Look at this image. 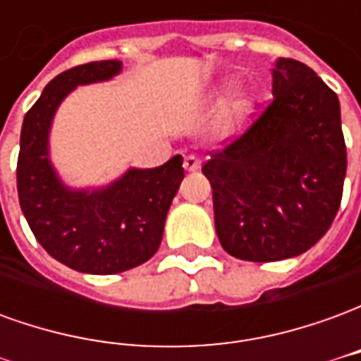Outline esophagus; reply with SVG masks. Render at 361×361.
I'll return each mask as SVG.
<instances>
[{"label":"esophagus","mask_w":361,"mask_h":361,"mask_svg":"<svg viewBox=\"0 0 361 361\" xmlns=\"http://www.w3.org/2000/svg\"><path fill=\"white\" fill-rule=\"evenodd\" d=\"M183 168H185V172H197L201 168V160L193 154H189V157L183 158Z\"/></svg>","instance_id":"34e87169"}]
</instances>
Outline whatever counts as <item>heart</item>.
<instances>
[{"label": "heart", "mask_w": 361, "mask_h": 361, "mask_svg": "<svg viewBox=\"0 0 361 361\" xmlns=\"http://www.w3.org/2000/svg\"><path fill=\"white\" fill-rule=\"evenodd\" d=\"M232 85H234V79L224 77L212 89L211 100L224 98L227 92L232 90ZM253 110H255V96H253V92L250 89H245V87L234 89L224 100V106H222L216 121H214V135L219 137L220 141H228L235 135H240L243 131V127L250 123Z\"/></svg>", "instance_id": "1"}]
</instances>
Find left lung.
I'll return each mask as SVG.
<instances>
[{
    "label": "left lung",
    "instance_id": "obj_1",
    "mask_svg": "<svg viewBox=\"0 0 361 361\" xmlns=\"http://www.w3.org/2000/svg\"><path fill=\"white\" fill-rule=\"evenodd\" d=\"M271 73L265 114L203 166L220 245L253 263L313 247L333 224L346 176L338 96L302 61L279 58Z\"/></svg>",
    "mask_w": 361,
    "mask_h": 361
}]
</instances>
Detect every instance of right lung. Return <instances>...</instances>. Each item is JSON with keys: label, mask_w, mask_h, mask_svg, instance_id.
<instances>
[{"label": "right lung", "mask_w": 361, "mask_h": 361, "mask_svg": "<svg viewBox=\"0 0 361 361\" xmlns=\"http://www.w3.org/2000/svg\"><path fill=\"white\" fill-rule=\"evenodd\" d=\"M121 69L119 59H106L59 73L20 129L17 189L23 214L51 257L87 274H118L149 261L160 247L166 214L183 180L181 154L158 168H127L96 188H73L61 180L50 154L56 111L77 87L111 81Z\"/></svg>", "instance_id": "obj_1"}]
</instances>
